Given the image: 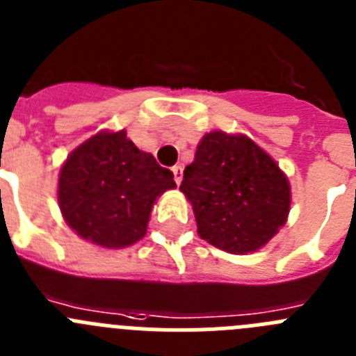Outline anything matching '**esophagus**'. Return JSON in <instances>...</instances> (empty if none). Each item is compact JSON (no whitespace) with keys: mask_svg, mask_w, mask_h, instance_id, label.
I'll return each mask as SVG.
<instances>
[{"mask_svg":"<svg viewBox=\"0 0 356 356\" xmlns=\"http://www.w3.org/2000/svg\"><path fill=\"white\" fill-rule=\"evenodd\" d=\"M171 171H172V175H175V181L180 185L181 178H184V168H181V165H172Z\"/></svg>","mask_w":356,"mask_h":356,"instance_id":"esophagus-1","label":"esophagus"}]
</instances>
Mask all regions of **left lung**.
<instances>
[{"instance_id":"1","label":"left lung","mask_w":356,"mask_h":356,"mask_svg":"<svg viewBox=\"0 0 356 356\" xmlns=\"http://www.w3.org/2000/svg\"><path fill=\"white\" fill-rule=\"evenodd\" d=\"M180 191L192 203L197 233L211 245L245 254L284 226L291 192L272 156L245 136L210 132L184 171Z\"/></svg>"}]
</instances>
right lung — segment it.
<instances>
[{"label":"right lung","instance_id":"add662e5","mask_svg":"<svg viewBox=\"0 0 356 356\" xmlns=\"http://www.w3.org/2000/svg\"><path fill=\"white\" fill-rule=\"evenodd\" d=\"M175 187L172 172L127 139L125 130L100 132L67 159L58 201L81 238L120 249L145 236L155 200Z\"/></svg>","mask_w":356,"mask_h":356}]
</instances>
